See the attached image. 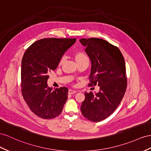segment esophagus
Masks as SVG:
<instances>
[{
	"label": "esophagus",
	"mask_w": 151,
	"mask_h": 151,
	"mask_svg": "<svg viewBox=\"0 0 151 151\" xmlns=\"http://www.w3.org/2000/svg\"><path fill=\"white\" fill-rule=\"evenodd\" d=\"M77 91L75 90H73V89H69L68 90V94L69 95H72L74 94V93H76Z\"/></svg>",
	"instance_id": "34e87169"
}]
</instances>
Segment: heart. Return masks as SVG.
<instances>
[{
  "instance_id": "heart-1",
  "label": "heart",
  "mask_w": 151,
  "mask_h": 151,
  "mask_svg": "<svg viewBox=\"0 0 151 151\" xmlns=\"http://www.w3.org/2000/svg\"><path fill=\"white\" fill-rule=\"evenodd\" d=\"M74 56L75 60H76V62H77V63H79V62H81V61H83V60H84L85 58H87L86 56L85 55V54L83 53V52H81V51H76V52H74ZM64 60H65L64 57H62V58H60V60L59 61V65H62V63L64 62Z\"/></svg>"
}]
</instances>
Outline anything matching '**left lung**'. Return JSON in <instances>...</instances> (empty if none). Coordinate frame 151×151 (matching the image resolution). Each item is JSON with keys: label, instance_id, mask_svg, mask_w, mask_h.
I'll use <instances>...</instances> for the list:
<instances>
[{"label": "left lung", "instance_id": "left-lung-1", "mask_svg": "<svg viewBox=\"0 0 151 151\" xmlns=\"http://www.w3.org/2000/svg\"><path fill=\"white\" fill-rule=\"evenodd\" d=\"M91 62L88 86L98 84L99 93H85L81 106L84 117L99 122L108 117L119 105L127 87L124 57L119 49L99 38L80 39Z\"/></svg>", "mask_w": 151, "mask_h": 151}]
</instances>
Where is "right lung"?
Wrapping results in <instances>:
<instances>
[{
    "instance_id": "obj_1",
    "label": "right lung",
    "mask_w": 151,
    "mask_h": 151,
    "mask_svg": "<svg viewBox=\"0 0 151 151\" xmlns=\"http://www.w3.org/2000/svg\"><path fill=\"white\" fill-rule=\"evenodd\" d=\"M76 39L45 38L27 48L22 61L21 86L25 102L35 115L45 119L58 116L68 98V89L47 86L49 73Z\"/></svg>"
}]
</instances>
